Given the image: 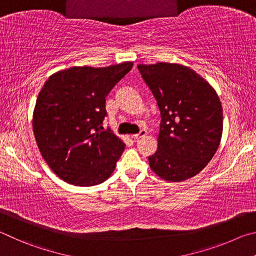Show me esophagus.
I'll return each mask as SVG.
<instances>
[{
	"label": "esophagus",
	"instance_id": "34e87169",
	"mask_svg": "<svg viewBox=\"0 0 256 256\" xmlns=\"http://www.w3.org/2000/svg\"><path fill=\"white\" fill-rule=\"evenodd\" d=\"M146 134H147V132L145 130V129H142V130L138 134H136V135H132V140H140V137H144Z\"/></svg>",
	"mask_w": 256,
	"mask_h": 256
}]
</instances>
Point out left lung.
I'll return each instance as SVG.
<instances>
[{
    "label": "left lung",
    "mask_w": 256,
    "mask_h": 256,
    "mask_svg": "<svg viewBox=\"0 0 256 256\" xmlns=\"http://www.w3.org/2000/svg\"><path fill=\"white\" fill-rule=\"evenodd\" d=\"M137 67L160 112L150 168L168 182L196 176L220 144L222 108L216 91L190 67L171 62Z\"/></svg>",
    "instance_id": "obj_1"
}]
</instances>
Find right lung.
Returning <instances> with one entry per match:
<instances>
[{
    "label": "right lung",
    "instance_id": "add662e5",
    "mask_svg": "<svg viewBox=\"0 0 256 256\" xmlns=\"http://www.w3.org/2000/svg\"><path fill=\"white\" fill-rule=\"evenodd\" d=\"M132 67V62L70 67L46 80L36 102L34 134L44 160L62 180L92 186L114 171L126 145L102 127L106 98Z\"/></svg>",
    "mask_w": 256,
    "mask_h": 256
}]
</instances>
